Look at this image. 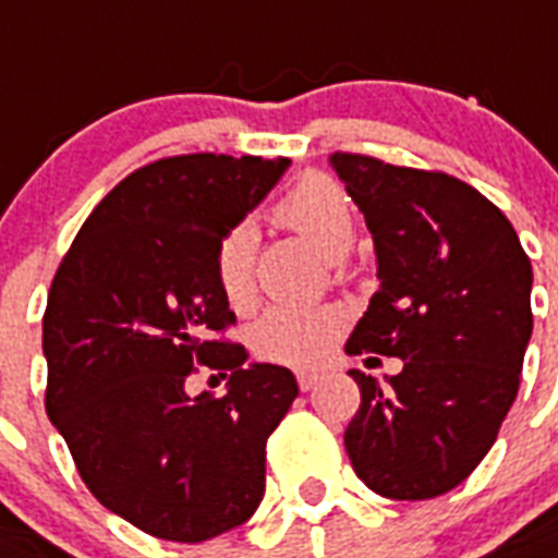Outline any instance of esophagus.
<instances>
[{
  "label": "esophagus",
  "instance_id": "obj_1",
  "mask_svg": "<svg viewBox=\"0 0 558 558\" xmlns=\"http://www.w3.org/2000/svg\"><path fill=\"white\" fill-rule=\"evenodd\" d=\"M320 378H324L320 373H306V369H301V373H298V387H301L303 392H310L312 387H318Z\"/></svg>",
  "mask_w": 558,
  "mask_h": 558
}]
</instances>
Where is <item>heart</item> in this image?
Instances as JSON below:
<instances>
[{
  "label": "heart",
  "mask_w": 558,
  "mask_h": 558,
  "mask_svg": "<svg viewBox=\"0 0 558 558\" xmlns=\"http://www.w3.org/2000/svg\"><path fill=\"white\" fill-rule=\"evenodd\" d=\"M275 223L301 234L329 260L350 252L355 240V215L341 185L324 174H306L271 206ZM257 232L252 223H234L215 246L217 287L234 310H246L255 298ZM347 329V312L335 303L294 306L278 303L252 326V347L260 357L289 366L320 364Z\"/></svg>",
  "instance_id": "1"
}]
</instances>
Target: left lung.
<instances>
[{"label":"left lung","mask_w":558,"mask_h":558,"mask_svg":"<svg viewBox=\"0 0 558 558\" xmlns=\"http://www.w3.org/2000/svg\"><path fill=\"white\" fill-rule=\"evenodd\" d=\"M329 162L378 257V292L347 352L404 361L387 384L350 369L361 407L343 444L378 496L436 499L478 468L515 401L533 332L530 257L499 208L456 177L364 154Z\"/></svg>","instance_id":"obj_1"}]
</instances>
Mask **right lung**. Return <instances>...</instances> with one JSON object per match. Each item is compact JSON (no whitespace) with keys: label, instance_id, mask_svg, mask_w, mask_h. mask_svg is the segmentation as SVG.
<instances>
[{"label":"right lung","instance_id":"add662e5","mask_svg":"<svg viewBox=\"0 0 558 558\" xmlns=\"http://www.w3.org/2000/svg\"><path fill=\"white\" fill-rule=\"evenodd\" d=\"M287 169L229 154L148 162L99 201L53 275L48 418L99 505L166 542L197 545L255 513L266 438L298 398L287 366H246L240 343L215 338L234 324L217 240ZM201 363L233 373L226 397L187 396Z\"/></svg>","mask_w":558,"mask_h":558}]
</instances>
